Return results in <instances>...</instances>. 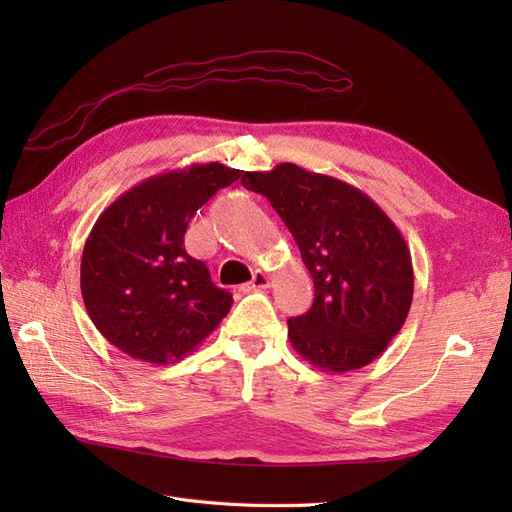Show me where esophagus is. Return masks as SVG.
<instances>
[{
	"label": "esophagus",
	"mask_w": 512,
	"mask_h": 512,
	"mask_svg": "<svg viewBox=\"0 0 512 512\" xmlns=\"http://www.w3.org/2000/svg\"><path fill=\"white\" fill-rule=\"evenodd\" d=\"M269 286H271L269 275H267L265 271H256V273L252 275V280L247 282V284H243V288H241V290L250 292V290H262V288H269Z\"/></svg>",
	"instance_id": "1"
}]
</instances>
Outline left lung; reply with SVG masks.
<instances>
[{"label": "left lung", "instance_id": "left-lung-1", "mask_svg": "<svg viewBox=\"0 0 512 512\" xmlns=\"http://www.w3.org/2000/svg\"><path fill=\"white\" fill-rule=\"evenodd\" d=\"M241 181L267 196L312 273V307L288 320L292 348L333 374L369 365L412 305V258L397 226L354 185L297 164L245 173Z\"/></svg>", "mask_w": 512, "mask_h": 512}]
</instances>
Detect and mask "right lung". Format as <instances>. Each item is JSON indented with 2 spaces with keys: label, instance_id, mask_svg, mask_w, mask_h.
<instances>
[{
  "label": "right lung",
  "instance_id": "obj_1",
  "mask_svg": "<svg viewBox=\"0 0 512 512\" xmlns=\"http://www.w3.org/2000/svg\"><path fill=\"white\" fill-rule=\"evenodd\" d=\"M243 170L220 162L141 181L91 228L81 292L96 329L132 359L166 365L190 354L230 312L232 294L183 247L190 220Z\"/></svg>",
  "mask_w": 512,
  "mask_h": 512
}]
</instances>
